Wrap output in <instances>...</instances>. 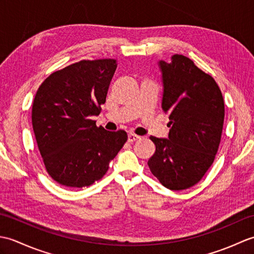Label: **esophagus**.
Masks as SVG:
<instances>
[{"instance_id": "esophagus-1", "label": "esophagus", "mask_w": 254, "mask_h": 254, "mask_svg": "<svg viewBox=\"0 0 254 254\" xmlns=\"http://www.w3.org/2000/svg\"><path fill=\"white\" fill-rule=\"evenodd\" d=\"M139 138V136L138 135H136V134H132V133H130V134H128V135H127V141L128 142H135L136 141V139H138Z\"/></svg>"}]
</instances>
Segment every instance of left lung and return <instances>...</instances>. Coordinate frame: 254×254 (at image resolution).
Segmentation results:
<instances>
[{"label":"left lung","instance_id":"8db88e82","mask_svg":"<svg viewBox=\"0 0 254 254\" xmlns=\"http://www.w3.org/2000/svg\"><path fill=\"white\" fill-rule=\"evenodd\" d=\"M163 110L169 116L168 138L150 136L156 146L148 167L169 190L193 187L212 166L222 138L225 104L217 83L182 55L159 62Z\"/></svg>","mask_w":254,"mask_h":254}]
</instances>
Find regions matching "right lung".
Wrapping results in <instances>:
<instances>
[{
    "mask_svg": "<svg viewBox=\"0 0 254 254\" xmlns=\"http://www.w3.org/2000/svg\"><path fill=\"white\" fill-rule=\"evenodd\" d=\"M115 59L82 60L52 73L38 88L32 128L46 170L68 188L88 187L109 168L127 134L97 127L113 74Z\"/></svg>",
    "mask_w": 254,
    "mask_h": 254,
    "instance_id": "add662e5",
    "label": "right lung"
}]
</instances>
